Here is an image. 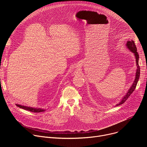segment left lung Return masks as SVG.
Wrapping results in <instances>:
<instances>
[{"label":"left lung","mask_w":147,"mask_h":147,"mask_svg":"<svg viewBox=\"0 0 147 147\" xmlns=\"http://www.w3.org/2000/svg\"><path fill=\"white\" fill-rule=\"evenodd\" d=\"M126 47L131 52H132L134 54V56L136 57V65H137V69L136 70L135 80L134 81V82H133V84H132L131 87L129 90V91L127 92V94L123 96V98H122L121 100L119 103L116 104V106H119V105H120L123 104L125 100H126L129 98V97L130 96V95L133 92V91L136 89V87L137 84V82H138L139 78H140V66H139V65H138L139 55L138 54V52L137 51V47H136V45L134 44V40H128L127 44H126Z\"/></svg>","instance_id":"obj_1"}]
</instances>
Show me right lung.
Wrapping results in <instances>:
<instances>
[{"mask_svg":"<svg viewBox=\"0 0 147 147\" xmlns=\"http://www.w3.org/2000/svg\"><path fill=\"white\" fill-rule=\"evenodd\" d=\"M16 106L22 108L23 109L32 112H35V113H39V112H44L45 111V109H41V108H32V107H26V106H23V105H18L16 104Z\"/></svg>","mask_w":147,"mask_h":147,"instance_id":"obj_1","label":"right lung"}]
</instances>
